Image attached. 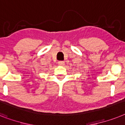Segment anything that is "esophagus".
<instances>
[{"mask_svg":"<svg viewBox=\"0 0 125 125\" xmlns=\"http://www.w3.org/2000/svg\"><path fill=\"white\" fill-rule=\"evenodd\" d=\"M58 64H59V65H60V66H64L65 64V62L64 61H61L58 62Z\"/></svg>","mask_w":125,"mask_h":125,"instance_id":"1","label":"esophagus"}]
</instances>
